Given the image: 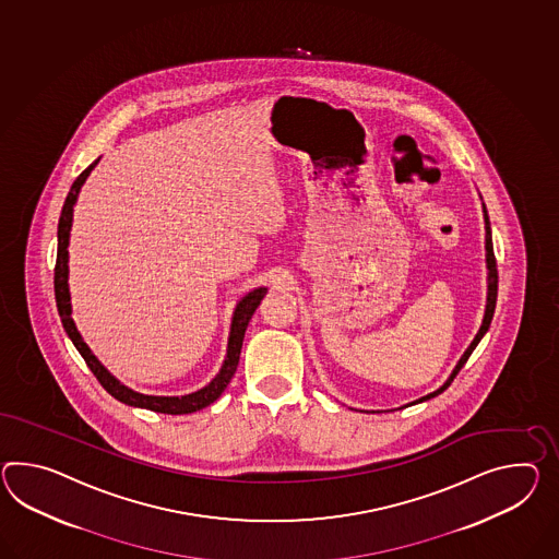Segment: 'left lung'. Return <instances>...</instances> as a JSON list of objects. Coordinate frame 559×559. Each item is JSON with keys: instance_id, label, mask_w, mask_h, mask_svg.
I'll use <instances>...</instances> for the list:
<instances>
[{"instance_id": "8db88e82", "label": "left lung", "mask_w": 559, "mask_h": 559, "mask_svg": "<svg viewBox=\"0 0 559 559\" xmlns=\"http://www.w3.org/2000/svg\"><path fill=\"white\" fill-rule=\"evenodd\" d=\"M485 230H487V236H485V248H487V269H489V293H487V309H485V319H483V325L478 329L477 335H475V340L473 343L468 345V349L464 352L463 357H461V361L456 364V368L452 369V373H450L449 380L447 383L442 385V388H438L436 392L432 394L424 395L420 400H416V402H412V404H418V402H424V400H430V397H435V395L442 394L447 388H449L452 380L456 378V373L463 369L464 364H466V359L471 357V354L475 352V347L478 345V341L483 340V335L489 331L490 319H492V313H495V302H497V286H499V273H497V260H495V252H492V236H490V224L489 216H487V210H485Z\"/></svg>"}]
</instances>
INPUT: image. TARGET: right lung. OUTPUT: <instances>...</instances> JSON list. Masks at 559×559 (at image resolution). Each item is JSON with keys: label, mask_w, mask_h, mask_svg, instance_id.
I'll return each instance as SVG.
<instances>
[{"label": "right lung", "mask_w": 559, "mask_h": 559, "mask_svg": "<svg viewBox=\"0 0 559 559\" xmlns=\"http://www.w3.org/2000/svg\"><path fill=\"white\" fill-rule=\"evenodd\" d=\"M98 164V159L88 165L76 181L72 183L67 202L62 205V214L58 219V252H56L55 266V295L58 314L62 319V325L67 329L70 340L74 343V347L79 349V354L84 357L86 366L95 373L98 383L109 392L112 397H117L119 402L135 406V408H147L153 412H162V414H191L198 409L210 406L212 402H216L222 392L226 390V385L230 383L234 371L238 368V359H240V349H242V341H245L246 328L252 319V314L257 311L260 300L264 299L266 288H254L252 293H248L245 299L236 305V311L231 317L230 340H228V354L224 359V366L219 369L218 376L210 381L200 392L193 394L181 395V397H162V395L136 394L133 390H129L123 383L115 380L107 369L100 366V361L95 355L91 354L88 345L82 341L81 333L76 331V325L70 317V295H69V238L70 226H72V207L76 202V195L81 190L84 179L88 178V174L93 171V167Z\"/></svg>", "instance_id": "obj_1"}]
</instances>
